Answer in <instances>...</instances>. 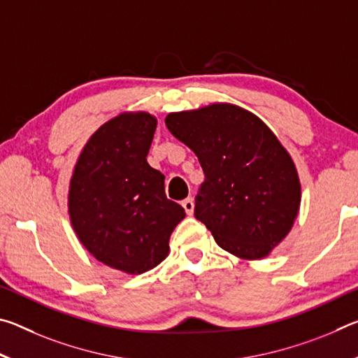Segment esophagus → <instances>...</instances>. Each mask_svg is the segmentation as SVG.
Listing matches in <instances>:
<instances>
[{"label":"esophagus","mask_w":358,"mask_h":358,"mask_svg":"<svg viewBox=\"0 0 358 358\" xmlns=\"http://www.w3.org/2000/svg\"><path fill=\"white\" fill-rule=\"evenodd\" d=\"M181 205H183V208L186 210L187 215H192L194 213V201H192V197L185 199V201L181 202Z\"/></svg>","instance_id":"34e87169"}]
</instances>
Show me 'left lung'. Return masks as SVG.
Here are the masks:
<instances>
[{"label": "left lung", "mask_w": 358, "mask_h": 358, "mask_svg": "<svg viewBox=\"0 0 358 358\" xmlns=\"http://www.w3.org/2000/svg\"><path fill=\"white\" fill-rule=\"evenodd\" d=\"M166 126L202 166L194 216L234 256H268L292 229L301 196L292 157L268 126L230 104L169 113Z\"/></svg>", "instance_id": "8db88e82"}]
</instances>
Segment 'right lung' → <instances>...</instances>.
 Instances as JSON below:
<instances>
[{"instance_id":"obj_1","label":"right lung","mask_w":358,"mask_h":358,"mask_svg":"<svg viewBox=\"0 0 358 358\" xmlns=\"http://www.w3.org/2000/svg\"><path fill=\"white\" fill-rule=\"evenodd\" d=\"M156 131L150 113L107 121L85 145L71 178L69 216L80 243L112 268L145 273L169 254L185 210L169 201L164 175L147 155Z\"/></svg>"}]
</instances>
